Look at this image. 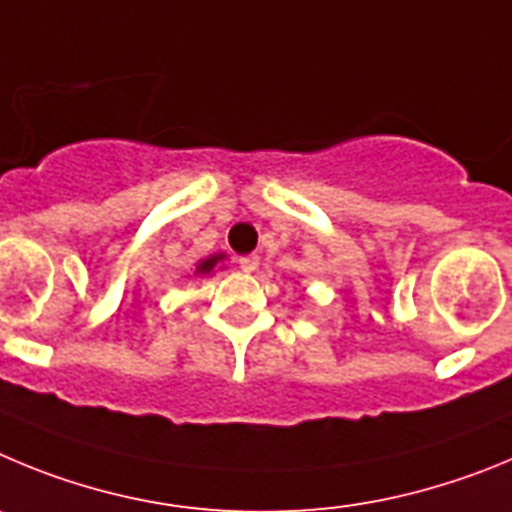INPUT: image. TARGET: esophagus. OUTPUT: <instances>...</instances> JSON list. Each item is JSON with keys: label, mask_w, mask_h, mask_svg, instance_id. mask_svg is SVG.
Returning a JSON list of instances; mask_svg holds the SVG:
<instances>
[{"label": "esophagus", "mask_w": 512, "mask_h": 512, "mask_svg": "<svg viewBox=\"0 0 512 512\" xmlns=\"http://www.w3.org/2000/svg\"><path fill=\"white\" fill-rule=\"evenodd\" d=\"M257 265H260V257L257 255H245V257H239V267L245 270V273H255Z\"/></svg>", "instance_id": "obj_1"}]
</instances>
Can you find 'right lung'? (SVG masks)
Here are the masks:
<instances>
[{
    "mask_svg": "<svg viewBox=\"0 0 512 512\" xmlns=\"http://www.w3.org/2000/svg\"><path fill=\"white\" fill-rule=\"evenodd\" d=\"M224 260V255H209L206 257V260H201L199 265H196V273L193 275H209V273H214V267L219 265V262Z\"/></svg>",
    "mask_w": 512,
    "mask_h": 512,
    "instance_id": "right-lung-1",
    "label": "right lung"
}]
</instances>
